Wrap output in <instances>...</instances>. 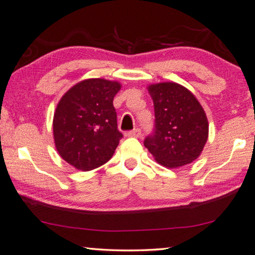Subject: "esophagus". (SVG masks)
Segmentation results:
<instances>
[{"label":"esophagus","instance_id":"34e87169","mask_svg":"<svg viewBox=\"0 0 255 255\" xmlns=\"http://www.w3.org/2000/svg\"><path fill=\"white\" fill-rule=\"evenodd\" d=\"M128 136H130V137H141V129L139 128H135L130 130L127 134Z\"/></svg>","mask_w":255,"mask_h":255}]
</instances>
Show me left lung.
Returning a JSON list of instances; mask_svg holds the SVG:
<instances>
[{"instance_id":"obj_1","label":"left lung","mask_w":255,"mask_h":255,"mask_svg":"<svg viewBox=\"0 0 255 255\" xmlns=\"http://www.w3.org/2000/svg\"><path fill=\"white\" fill-rule=\"evenodd\" d=\"M155 107V130L144 139L157 162L177 168L194 162L206 145L209 125L195 96L174 82L148 87Z\"/></svg>"}]
</instances>
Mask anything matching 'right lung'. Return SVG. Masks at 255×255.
<instances>
[{
  "mask_svg": "<svg viewBox=\"0 0 255 255\" xmlns=\"http://www.w3.org/2000/svg\"><path fill=\"white\" fill-rule=\"evenodd\" d=\"M116 81L89 78L70 88L57 104L53 135L59 155L77 170L91 171L112 158L123 134L113 98Z\"/></svg>",
  "mask_w": 255,
  "mask_h": 255,
  "instance_id": "add662e5",
  "label": "right lung"
}]
</instances>
